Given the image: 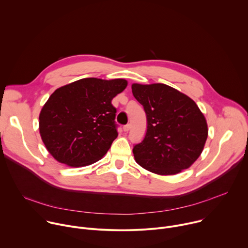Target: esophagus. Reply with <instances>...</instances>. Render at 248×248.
<instances>
[{"label":"esophagus","mask_w":248,"mask_h":248,"mask_svg":"<svg viewBox=\"0 0 248 248\" xmlns=\"http://www.w3.org/2000/svg\"><path fill=\"white\" fill-rule=\"evenodd\" d=\"M129 128H130V124H125V125L124 126V131L127 132V131L129 130Z\"/></svg>","instance_id":"esophagus-1"}]
</instances>
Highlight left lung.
I'll list each match as a JSON object with an SVG mask.
<instances>
[{"label": "left lung", "mask_w": 248, "mask_h": 248, "mask_svg": "<svg viewBox=\"0 0 248 248\" xmlns=\"http://www.w3.org/2000/svg\"><path fill=\"white\" fill-rule=\"evenodd\" d=\"M147 119L144 139L133 147L136 163L161 174L188 169L201 155L208 136L207 122L196 103L163 83L131 85Z\"/></svg>", "instance_id": "obj_1"}]
</instances>
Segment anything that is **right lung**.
Segmentation results:
<instances>
[{
  "label": "right lung",
  "instance_id": "right-lung-1",
  "mask_svg": "<svg viewBox=\"0 0 248 248\" xmlns=\"http://www.w3.org/2000/svg\"><path fill=\"white\" fill-rule=\"evenodd\" d=\"M127 86L123 78H82L55 90L39 115L45 147L69 167L91 165L108 152L118 136L112 100Z\"/></svg>",
  "mask_w": 248,
  "mask_h": 248
}]
</instances>
